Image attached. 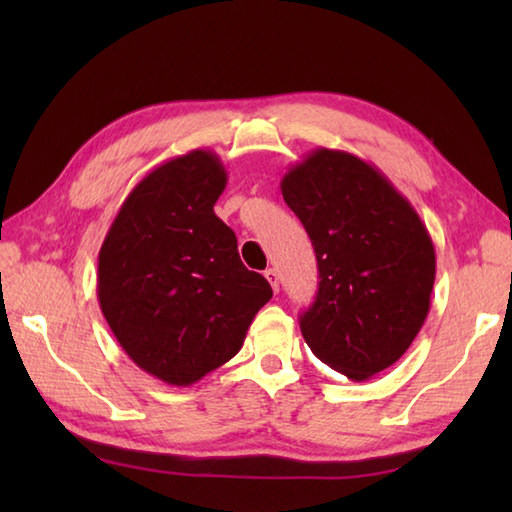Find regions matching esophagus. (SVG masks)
<instances>
[{
  "mask_svg": "<svg viewBox=\"0 0 512 512\" xmlns=\"http://www.w3.org/2000/svg\"><path fill=\"white\" fill-rule=\"evenodd\" d=\"M264 277L268 279L270 288H273L275 292H279V275H277V270H275V268H268V270H264Z\"/></svg>",
  "mask_w": 512,
  "mask_h": 512,
  "instance_id": "34e87169",
  "label": "esophagus"
}]
</instances>
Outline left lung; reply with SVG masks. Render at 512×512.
<instances>
[{"label":"left lung","instance_id":"1","mask_svg":"<svg viewBox=\"0 0 512 512\" xmlns=\"http://www.w3.org/2000/svg\"><path fill=\"white\" fill-rule=\"evenodd\" d=\"M281 193L306 226L321 277L303 339L319 361L363 383L394 365L427 319L431 235L383 173L341 149L310 151L281 178Z\"/></svg>","mask_w":512,"mask_h":512}]
</instances>
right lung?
Instances as JSON below:
<instances>
[{
	"instance_id": "right-lung-1",
	"label": "right lung",
	"mask_w": 512,
	"mask_h": 512,
	"mask_svg": "<svg viewBox=\"0 0 512 512\" xmlns=\"http://www.w3.org/2000/svg\"><path fill=\"white\" fill-rule=\"evenodd\" d=\"M226 180L209 149L162 162L127 195L99 250L96 295L107 325L125 354L167 385L189 387L231 361L273 297L213 211Z\"/></svg>"
}]
</instances>
